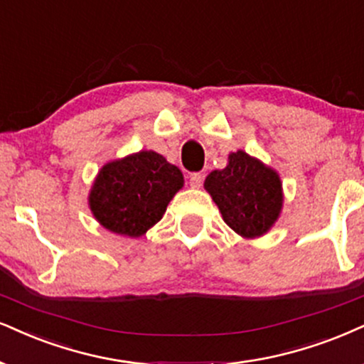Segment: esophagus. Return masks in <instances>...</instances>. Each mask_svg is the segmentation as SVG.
<instances>
[{"mask_svg": "<svg viewBox=\"0 0 364 364\" xmlns=\"http://www.w3.org/2000/svg\"><path fill=\"white\" fill-rule=\"evenodd\" d=\"M203 181H204V177L200 173H191L189 175V183H191V187H194V189H199L200 186H203Z\"/></svg>", "mask_w": 364, "mask_h": 364, "instance_id": "34e87169", "label": "esophagus"}]
</instances>
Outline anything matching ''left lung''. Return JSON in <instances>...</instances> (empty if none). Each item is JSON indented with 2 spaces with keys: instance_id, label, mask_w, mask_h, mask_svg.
Here are the masks:
<instances>
[{
  "instance_id": "8db88e82",
  "label": "left lung",
  "mask_w": 364,
  "mask_h": 364,
  "mask_svg": "<svg viewBox=\"0 0 364 364\" xmlns=\"http://www.w3.org/2000/svg\"><path fill=\"white\" fill-rule=\"evenodd\" d=\"M204 189L216 203L223 221L246 240L267 235L284 208L280 175L243 150L230 154L223 170H213Z\"/></svg>"
}]
</instances>
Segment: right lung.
<instances>
[{
  "instance_id": "obj_1",
  "label": "right lung",
  "mask_w": 364,
  "mask_h": 364,
  "mask_svg": "<svg viewBox=\"0 0 364 364\" xmlns=\"http://www.w3.org/2000/svg\"><path fill=\"white\" fill-rule=\"evenodd\" d=\"M183 187L178 167L154 150L102 165L89 191L94 219L114 235L140 237L164 218L173 196Z\"/></svg>"
}]
</instances>
